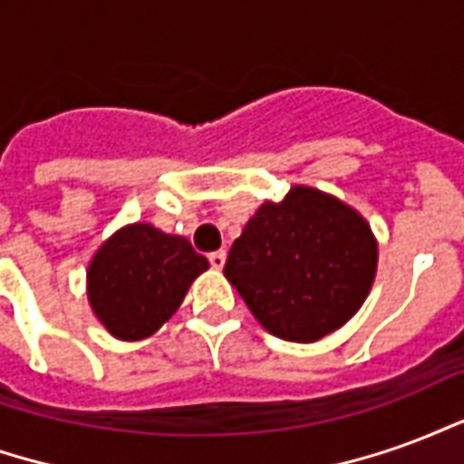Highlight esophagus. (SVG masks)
Listing matches in <instances>:
<instances>
[{"instance_id":"34e87169","label":"esophagus","mask_w":464,"mask_h":464,"mask_svg":"<svg viewBox=\"0 0 464 464\" xmlns=\"http://www.w3.org/2000/svg\"><path fill=\"white\" fill-rule=\"evenodd\" d=\"M208 263H211V268H216V271H221L223 266H226V251L208 253Z\"/></svg>"}]
</instances>
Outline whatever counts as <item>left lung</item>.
<instances>
[{"mask_svg": "<svg viewBox=\"0 0 464 464\" xmlns=\"http://www.w3.org/2000/svg\"><path fill=\"white\" fill-rule=\"evenodd\" d=\"M375 268L368 221L328 193L295 186L246 223L223 276L276 338L315 343L358 313Z\"/></svg>", "mask_w": 464, "mask_h": 464, "instance_id": "8db88e82", "label": "left lung"}]
</instances>
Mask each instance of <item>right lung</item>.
<instances>
[{"label":"right lung","mask_w":464,"mask_h":464,"mask_svg":"<svg viewBox=\"0 0 464 464\" xmlns=\"http://www.w3.org/2000/svg\"><path fill=\"white\" fill-rule=\"evenodd\" d=\"M208 261L183 236L131 223L96 251L86 273L92 311L119 341H143L179 311Z\"/></svg>","instance_id":"add662e5"}]
</instances>
